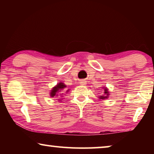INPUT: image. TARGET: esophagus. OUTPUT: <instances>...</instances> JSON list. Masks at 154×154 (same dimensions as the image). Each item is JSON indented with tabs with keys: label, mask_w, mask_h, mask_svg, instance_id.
Masks as SVG:
<instances>
[{
	"label": "esophagus",
	"mask_w": 154,
	"mask_h": 154,
	"mask_svg": "<svg viewBox=\"0 0 154 154\" xmlns=\"http://www.w3.org/2000/svg\"><path fill=\"white\" fill-rule=\"evenodd\" d=\"M80 84L84 85L86 84V82H85V81H81V82H80Z\"/></svg>",
	"instance_id": "esophagus-1"
}]
</instances>
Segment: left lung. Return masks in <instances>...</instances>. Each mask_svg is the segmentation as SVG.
I'll return each mask as SVG.
<instances>
[{
    "instance_id": "left-lung-1",
    "label": "left lung",
    "mask_w": 154,
    "mask_h": 154,
    "mask_svg": "<svg viewBox=\"0 0 154 154\" xmlns=\"http://www.w3.org/2000/svg\"><path fill=\"white\" fill-rule=\"evenodd\" d=\"M102 89L103 90V94L100 95V96H98V98L100 99V100H105V99H106V98H109V95H110V93H109V89L107 88L103 87Z\"/></svg>"
}]
</instances>
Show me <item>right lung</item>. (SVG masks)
Wrapping results in <instances>:
<instances>
[{"label": "right lung", "instance_id": "obj_1", "mask_svg": "<svg viewBox=\"0 0 154 154\" xmlns=\"http://www.w3.org/2000/svg\"><path fill=\"white\" fill-rule=\"evenodd\" d=\"M69 89L67 90L66 84L60 82L57 83L54 88H51V90L49 92V95L52 98H57L58 99L59 101H62L64 97V94H67L69 92Z\"/></svg>", "mask_w": 154, "mask_h": 154}]
</instances>
